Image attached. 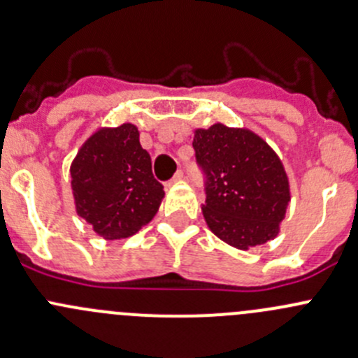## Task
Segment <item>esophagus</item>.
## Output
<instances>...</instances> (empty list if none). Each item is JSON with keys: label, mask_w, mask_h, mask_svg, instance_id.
<instances>
[{"label": "esophagus", "mask_w": 358, "mask_h": 358, "mask_svg": "<svg viewBox=\"0 0 358 358\" xmlns=\"http://www.w3.org/2000/svg\"><path fill=\"white\" fill-rule=\"evenodd\" d=\"M182 180H183V171H182V169H180V171H176V173H175V176H173V178L169 180V182H168V187H169V185H173V183H176V182H182Z\"/></svg>", "instance_id": "obj_1"}]
</instances>
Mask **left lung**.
Segmentation results:
<instances>
[{
	"mask_svg": "<svg viewBox=\"0 0 358 358\" xmlns=\"http://www.w3.org/2000/svg\"><path fill=\"white\" fill-rule=\"evenodd\" d=\"M192 145L206 175L202 215L209 230L241 251L275 239L291 201L275 150L251 129L222 122L197 128Z\"/></svg>",
	"mask_w": 358,
	"mask_h": 358,
	"instance_id": "obj_1",
	"label": "left lung"
}]
</instances>
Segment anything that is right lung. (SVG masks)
Here are the masks:
<instances>
[{"label": "right lung", "mask_w": 358, "mask_h": 358, "mask_svg": "<svg viewBox=\"0 0 358 358\" xmlns=\"http://www.w3.org/2000/svg\"><path fill=\"white\" fill-rule=\"evenodd\" d=\"M76 213L106 241L126 239L156 216L164 190L131 122L100 128L71 164Z\"/></svg>", "instance_id": "1"}]
</instances>
